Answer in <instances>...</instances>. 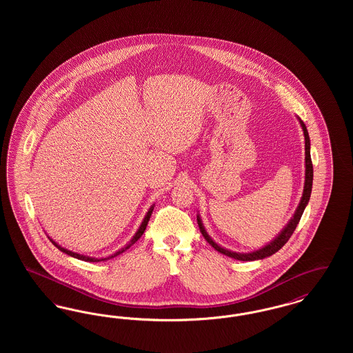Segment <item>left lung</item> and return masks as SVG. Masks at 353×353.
<instances>
[{
	"label": "left lung",
	"instance_id": "obj_1",
	"mask_svg": "<svg viewBox=\"0 0 353 353\" xmlns=\"http://www.w3.org/2000/svg\"><path fill=\"white\" fill-rule=\"evenodd\" d=\"M301 125H302L303 134H304V148H305V177H304V189H303L302 199L301 202L292 216V219L288 221V223L283 228V230L276 235L270 243H268L266 246L255 250L252 252H235L232 250H228L222 246H219V243H216L212 236L206 233L203 225H202L201 219L200 216L197 214V222H199V228H200V232L203 235V238L209 242V245H212L217 252L221 254H225L230 258H234L238 261H256V259H263L266 256H270L272 254L281 250L283 246H285V242L290 239V236L294 233V230L296 229L299 221L302 219L303 212L307 206V203L310 201V197H311V190H312V180H314V168H312V161H311V153H310V136H308V131H307V127L305 124L303 123L301 119L298 118Z\"/></svg>",
	"mask_w": 353,
	"mask_h": 353
}]
</instances>
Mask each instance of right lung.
<instances>
[{
    "label": "right lung",
    "instance_id": "obj_1",
    "mask_svg": "<svg viewBox=\"0 0 353 353\" xmlns=\"http://www.w3.org/2000/svg\"><path fill=\"white\" fill-rule=\"evenodd\" d=\"M152 212H153V205H152L151 208H150V210L147 212V214H145V217L143 219V222H141V225H140V228L137 229V232L134 233V236H132V239L124 246V248H121L120 250L115 252V254H112V255H110V256H105V258H94V256H87V255H82V254H78V252H70L68 249H65V248H62V246H59L55 241H52L50 236L51 243L55 246V248H58L59 250L62 252H65V254H68L70 256H74V258H77V259H81V261H85V262H101V261H107V259H111V258H114V256H117L119 254H121V252H125L127 249H130L132 245H134V242L141 236V235L144 234V232H145V229H147V225H148V221L151 219Z\"/></svg>",
    "mask_w": 353,
    "mask_h": 353
}]
</instances>
